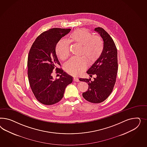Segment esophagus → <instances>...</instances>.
<instances>
[{
  "instance_id": "esophagus-1",
  "label": "esophagus",
  "mask_w": 147,
  "mask_h": 147,
  "mask_svg": "<svg viewBox=\"0 0 147 147\" xmlns=\"http://www.w3.org/2000/svg\"><path fill=\"white\" fill-rule=\"evenodd\" d=\"M74 81H75V82H79V81L78 76H74Z\"/></svg>"
}]
</instances>
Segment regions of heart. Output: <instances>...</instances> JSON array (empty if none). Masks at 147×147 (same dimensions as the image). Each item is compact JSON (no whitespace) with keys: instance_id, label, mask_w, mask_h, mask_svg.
Instances as JSON below:
<instances>
[{"instance_id":"heart-1","label":"heart","mask_w":147,"mask_h":147,"mask_svg":"<svg viewBox=\"0 0 147 147\" xmlns=\"http://www.w3.org/2000/svg\"><path fill=\"white\" fill-rule=\"evenodd\" d=\"M68 41L66 39L59 40L56 45V52L62 60L66 59L70 54V42L81 45L79 57H72L66 64L68 72L76 74L85 68L87 58L89 62L96 60L102 53L103 49L102 39L98 36H93L88 30L80 28L71 32Z\"/></svg>"}]
</instances>
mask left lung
Masks as SVG:
<instances>
[{
    "label": "left lung",
    "mask_w": 147,
    "mask_h": 147,
    "mask_svg": "<svg viewBox=\"0 0 147 147\" xmlns=\"http://www.w3.org/2000/svg\"><path fill=\"white\" fill-rule=\"evenodd\" d=\"M103 40V49L101 55L87 71L91 78H80L81 81L88 84V89L82 96L90 102L98 103L104 101L111 94L115 84L118 70L117 51L111 36L101 27L94 30Z\"/></svg>",
    "instance_id": "left-lung-1"
}]
</instances>
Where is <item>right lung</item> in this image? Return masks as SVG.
<instances>
[{
  "label": "right lung",
  "mask_w": 147,
  "mask_h": 147,
  "mask_svg": "<svg viewBox=\"0 0 147 147\" xmlns=\"http://www.w3.org/2000/svg\"><path fill=\"white\" fill-rule=\"evenodd\" d=\"M71 31L70 28H53L42 33L34 41L30 50L28 60V78L32 92L40 103L52 105L60 101L67 86L71 84L73 77L61 68L56 52L58 41ZM54 69L61 74L54 80Z\"/></svg>",
  "instance_id": "add662e5"
}]
</instances>
